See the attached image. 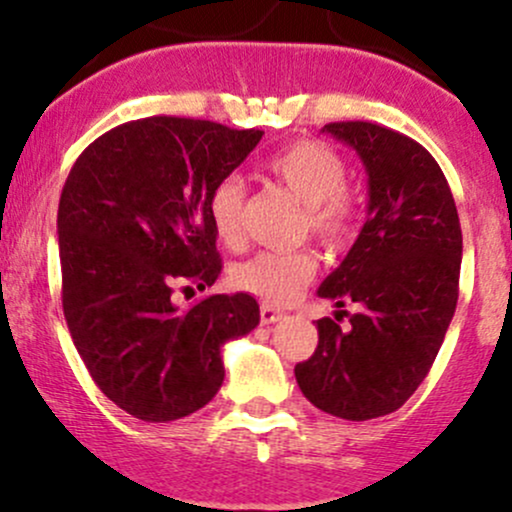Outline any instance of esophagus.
Wrapping results in <instances>:
<instances>
[{"instance_id":"34e87169","label":"esophagus","mask_w":512,"mask_h":512,"mask_svg":"<svg viewBox=\"0 0 512 512\" xmlns=\"http://www.w3.org/2000/svg\"><path fill=\"white\" fill-rule=\"evenodd\" d=\"M281 317H284V313H281V310L272 308V305H262V308H260L262 325H274V322H279Z\"/></svg>"}]
</instances>
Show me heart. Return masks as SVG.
Here are the masks:
<instances>
[{
	"mask_svg": "<svg viewBox=\"0 0 512 512\" xmlns=\"http://www.w3.org/2000/svg\"><path fill=\"white\" fill-rule=\"evenodd\" d=\"M264 173L303 204V228L325 250H342L356 231V202L346 185V163L327 144L301 139L264 161ZM245 182L226 175L211 187L207 211L216 238L233 248L240 240ZM315 276V260L303 250H264L233 269L236 289L267 305H289Z\"/></svg>",
	"mask_w": 512,
	"mask_h": 512,
	"instance_id": "1",
	"label": "heart"
}]
</instances>
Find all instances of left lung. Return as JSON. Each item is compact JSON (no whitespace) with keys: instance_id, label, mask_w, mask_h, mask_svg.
I'll return each mask as SVG.
<instances>
[{"instance_id":"1","label":"left lung","mask_w":512,"mask_h":512,"mask_svg":"<svg viewBox=\"0 0 512 512\" xmlns=\"http://www.w3.org/2000/svg\"><path fill=\"white\" fill-rule=\"evenodd\" d=\"M322 132L356 151L368 173V219L317 296L362 308L342 331L317 320L315 354L296 366L317 409L349 421L392 414L436 361L457 305L462 231L443 170L414 139L375 122Z\"/></svg>"}]
</instances>
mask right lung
Returning a JSON list of instances; mask_svg holds the SVG:
<instances>
[{"label":"right lung","mask_w":512,"mask_h":512,"mask_svg":"<svg viewBox=\"0 0 512 512\" xmlns=\"http://www.w3.org/2000/svg\"><path fill=\"white\" fill-rule=\"evenodd\" d=\"M262 134L144 117L88 144L69 170L57 209L64 320L93 383L134 419L202 409L223 383L221 346L260 325L248 293L180 308L173 291L219 279L209 192Z\"/></svg>","instance_id":"add662e5"}]
</instances>
